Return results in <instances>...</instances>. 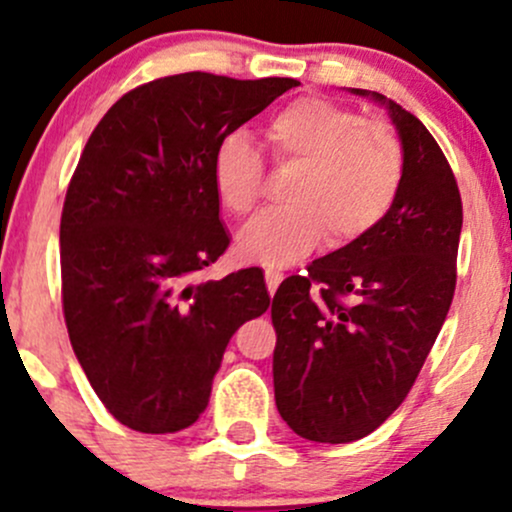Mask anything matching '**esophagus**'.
<instances>
[{
	"mask_svg": "<svg viewBox=\"0 0 512 512\" xmlns=\"http://www.w3.org/2000/svg\"><path fill=\"white\" fill-rule=\"evenodd\" d=\"M285 280V275H282V272H277V270H267L265 272V285H267V292L270 294H275L277 292V287H280V282Z\"/></svg>",
	"mask_w": 512,
	"mask_h": 512,
	"instance_id": "1",
	"label": "esophagus"
}]
</instances>
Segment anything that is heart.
<instances>
[{"label":"heart","instance_id":"b5f03b06","mask_svg":"<svg viewBox=\"0 0 512 512\" xmlns=\"http://www.w3.org/2000/svg\"><path fill=\"white\" fill-rule=\"evenodd\" d=\"M272 163L297 168L287 208L242 227V262L280 270L307 257L324 235L329 245H352L389 215L404 183V146L384 121L322 96L282 106L265 126ZM265 168L242 133H230L213 153V190L230 215L252 213L262 198Z\"/></svg>","mask_w":512,"mask_h":512}]
</instances>
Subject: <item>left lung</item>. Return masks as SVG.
<instances>
[{"mask_svg": "<svg viewBox=\"0 0 512 512\" xmlns=\"http://www.w3.org/2000/svg\"><path fill=\"white\" fill-rule=\"evenodd\" d=\"M369 96L386 103L404 146L399 198L369 235L287 277L272 299L277 411L317 443L359 441L399 409L456 292V175L414 113Z\"/></svg>", "mask_w": 512, "mask_h": 512, "instance_id": "1", "label": "left lung"}]
</instances>
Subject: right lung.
Returning <instances> with one entry per match:
<instances>
[{
	"mask_svg": "<svg viewBox=\"0 0 512 512\" xmlns=\"http://www.w3.org/2000/svg\"><path fill=\"white\" fill-rule=\"evenodd\" d=\"M292 86L165 76L118 98L86 141L61 210V307L86 379L133 431L193 426L230 337L270 307L257 267L198 275L230 245L215 148Z\"/></svg>",
	"mask_w": 512,
	"mask_h": 512,
	"instance_id": "add662e5",
	"label": "right lung"
}]
</instances>
